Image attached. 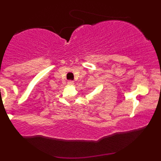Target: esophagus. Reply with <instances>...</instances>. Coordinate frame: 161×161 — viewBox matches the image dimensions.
I'll use <instances>...</instances> for the list:
<instances>
[{
    "mask_svg": "<svg viewBox=\"0 0 161 161\" xmlns=\"http://www.w3.org/2000/svg\"><path fill=\"white\" fill-rule=\"evenodd\" d=\"M73 84H74V82H73V81H68V85H69V86H73Z\"/></svg>",
    "mask_w": 161,
    "mask_h": 161,
    "instance_id": "esophagus-1",
    "label": "esophagus"
}]
</instances>
